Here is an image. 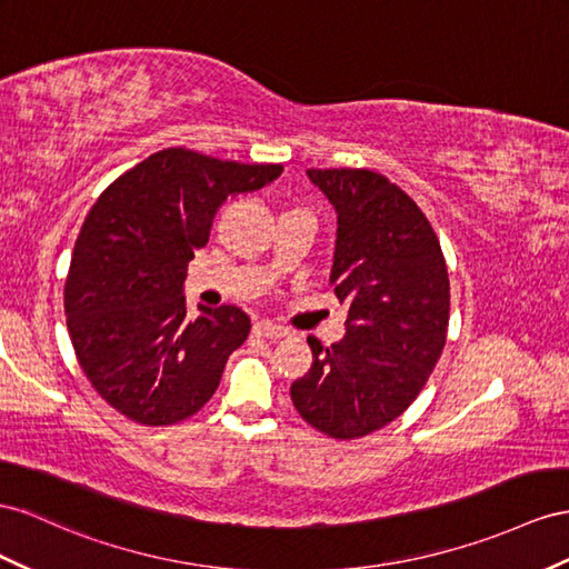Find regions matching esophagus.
<instances>
[{"label": "esophagus", "mask_w": 569, "mask_h": 569, "mask_svg": "<svg viewBox=\"0 0 569 569\" xmlns=\"http://www.w3.org/2000/svg\"><path fill=\"white\" fill-rule=\"evenodd\" d=\"M254 331L259 333V337L271 339V341H276V339H283V337H288V333H290L286 327L276 325V322H269V319H259V322L254 325Z\"/></svg>", "instance_id": "esophagus-1"}]
</instances>
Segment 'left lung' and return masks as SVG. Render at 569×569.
Returning a JSON list of instances; mask_svg holds the SVG:
<instances>
[{
	"label": "left lung",
	"mask_w": 569,
	"mask_h": 569,
	"mask_svg": "<svg viewBox=\"0 0 569 569\" xmlns=\"http://www.w3.org/2000/svg\"><path fill=\"white\" fill-rule=\"evenodd\" d=\"M337 211L329 286L348 305L346 337H315L312 368L290 385L298 413L339 440L409 409L440 360L449 322L445 257L416 201L372 170H308Z\"/></svg>",
	"instance_id": "1"
}]
</instances>
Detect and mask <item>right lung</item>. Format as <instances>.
I'll return each mask as SVG.
<instances>
[{"instance_id": "1", "label": "right lung", "mask_w": 569, "mask_h": 569, "mask_svg": "<svg viewBox=\"0 0 569 569\" xmlns=\"http://www.w3.org/2000/svg\"><path fill=\"white\" fill-rule=\"evenodd\" d=\"M281 172L166 149L93 203L71 257L64 312L79 366L112 409L172 426L213 397L250 317L236 305H199L201 315L187 319L184 271L223 201Z\"/></svg>"}]
</instances>
